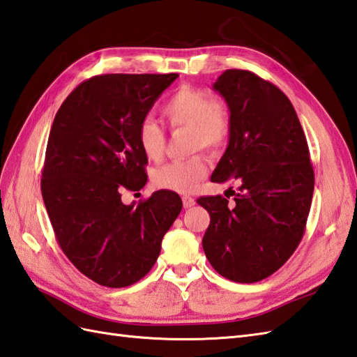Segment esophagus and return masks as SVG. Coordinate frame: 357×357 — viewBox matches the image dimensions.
Masks as SVG:
<instances>
[{
    "mask_svg": "<svg viewBox=\"0 0 357 357\" xmlns=\"http://www.w3.org/2000/svg\"><path fill=\"white\" fill-rule=\"evenodd\" d=\"M194 204H195V200L192 199V197H189V195L183 197V206H185L186 209L191 208V206H194Z\"/></svg>",
    "mask_w": 357,
    "mask_h": 357,
    "instance_id": "34e87169",
    "label": "esophagus"
}]
</instances>
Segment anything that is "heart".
Returning <instances> with one entry per match:
<instances>
[{
  "instance_id": "heart-1",
  "label": "heart",
  "mask_w": 357,
  "mask_h": 357,
  "mask_svg": "<svg viewBox=\"0 0 357 357\" xmlns=\"http://www.w3.org/2000/svg\"><path fill=\"white\" fill-rule=\"evenodd\" d=\"M162 117L171 128H188L191 148L218 151L231 136V109L223 99L212 98L194 85H181L163 102ZM137 144L149 160H158L165 149V132L153 119H144L137 128ZM209 172V158L197 154L186 160L165 163L154 171L153 181L157 188L189 194L199 186Z\"/></svg>"
}]
</instances>
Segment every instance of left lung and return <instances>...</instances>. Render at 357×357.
<instances>
[{
    "instance_id": "left-lung-1",
    "label": "left lung",
    "mask_w": 357,
    "mask_h": 357,
    "mask_svg": "<svg viewBox=\"0 0 357 357\" xmlns=\"http://www.w3.org/2000/svg\"><path fill=\"white\" fill-rule=\"evenodd\" d=\"M213 90L231 109L232 130L211 180H235L240 192L234 206L221 195L197 200L211 215L203 249L221 276L257 282L278 271L303 240L313 166L295 108L278 86L248 70H226Z\"/></svg>"
}]
</instances>
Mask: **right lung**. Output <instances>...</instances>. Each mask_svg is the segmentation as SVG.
Listing matches in <instances>:
<instances>
[{"mask_svg": "<svg viewBox=\"0 0 357 357\" xmlns=\"http://www.w3.org/2000/svg\"><path fill=\"white\" fill-rule=\"evenodd\" d=\"M178 77L99 75L62 102L50 130L41 191L62 252L100 286H131L151 271L163 235L181 211L172 191L137 206L122 191H140L148 158L137 144L139 123Z\"/></svg>", "mask_w": 357, "mask_h": 357, "instance_id": "add662e5", "label": "right lung"}]
</instances>
